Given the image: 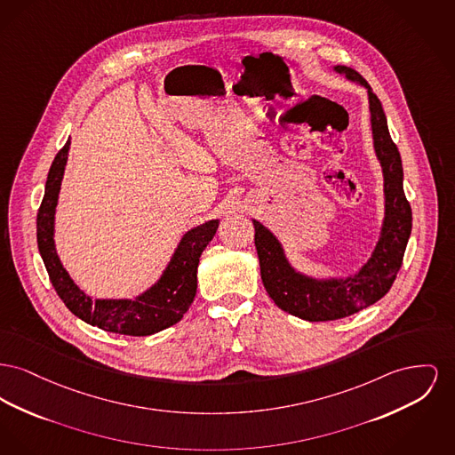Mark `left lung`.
I'll use <instances>...</instances> for the list:
<instances>
[{"instance_id":"8db88e82","label":"left lung","mask_w":455,"mask_h":455,"mask_svg":"<svg viewBox=\"0 0 455 455\" xmlns=\"http://www.w3.org/2000/svg\"><path fill=\"white\" fill-rule=\"evenodd\" d=\"M335 70L368 89L374 151L385 180V220L368 263L352 276L330 280H316L297 273L289 265L282 243L267 227L252 220L261 280L267 295L280 309L306 321L340 320L379 300L390 291L401 269L412 228V212L402 184L401 153L388 132L381 103L361 74L344 65H337Z\"/></svg>"}]
</instances>
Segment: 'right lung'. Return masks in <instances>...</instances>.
<instances>
[{
	"label": "right lung",
	"instance_id": "1",
	"mask_svg": "<svg viewBox=\"0 0 455 455\" xmlns=\"http://www.w3.org/2000/svg\"><path fill=\"white\" fill-rule=\"evenodd\" d=\"M70 140L58 151L48 173L44 197L37 212V247L56 294L82 321L101 330L146 337L179 323L186 315L197 291V265L203 251L212 242L218 220L206 221L182 237L172 261L158 283L144 294L131 299H96L84 294L61 265L54 249V210L68 158Z\"/></svg>",
	"mask_w": 455,
	"mask_h": 455
}]
</instances>
